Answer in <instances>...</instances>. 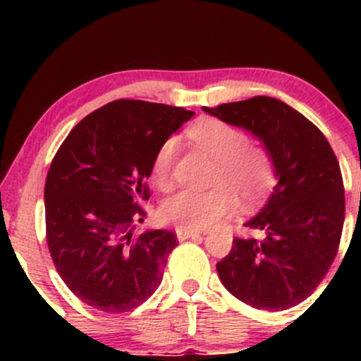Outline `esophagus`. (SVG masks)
Here are the masks:
<instances>
[{
  "mask_svg": "<svg viewBox=\"0 0 361 361\" xmlns=\"http://www.w3.org/2000/svg\"><path fill=\"white\" fill-rule=\"evenodd\" d=\"M202 233H198V231H192V229H181V227H178L176 229V238L178 241H185V239H190V238H198Z\"/></svg>",
  "mask_w": 361,
  "mask_h": 361,
  "instance_id": "34e87169",
  "label": "esophagus"
}]
</instances>
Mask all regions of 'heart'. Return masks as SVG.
Instances as JSON below:
<instances>
[{
  "mask_svg": "<svg viewBox=\"0 0 361 361\" xmlns=\"http://www.w3.org/2000/svg\"><path fill=\"white\" fill-rule=\"evenodd\" d=\"M188 137L217 163L214 190H181L161 205L164 222L181 229H207L226 217L235 205V195L244 204L259 202L273 183V164L264 149L247 144L243 130L217 118L198 120L188 128ZM176 140L166 139L152 161V180L169 183Z\"/></svg>",
  "mask_w": 361,
  "mask_h": 361,
  "instance_id": "obj_1",
  "label": "heart"
}]
</instances>
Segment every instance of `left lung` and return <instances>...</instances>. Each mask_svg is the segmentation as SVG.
Masks as SVG:
<instances>
[{
    "mask_svg": "<svg viewBox=\"0 0 361 361\" xmlns=\"http://www.w3.org/2000/svg\"><path fill=\"white\" fill-rule=\"evenodd\" d=\"M202 110L258 139L276 178L259 212L244 222L263 238H235L217 263L219 279L255 309L293 307L324 279L341 239L345 190L336 156L310 120L276 98Z\"/></svg>",
    "mask_w": 361,
    "mask_h": 361,
    "instance_id": "obj_1",
    "label": "left lung"
}]
</instances>
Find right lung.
I'll use <instances>...</instances> for the list:
<instances>
[{
    "label": "right lung",
    "instance_id": "add662e5",
    "mask_svg": "<svg viewBox=\"0 0 361 361\" xmlns=\"http://www.w3.org/2000/svg\"><path fill=\"white\" fill-rule=\"evenodd\" d=\"M195 111L117 100L85 117L54 156L44 204L52 261L69 290L90 307L127 312L163 280L178 246L171 231L146 229L139 204L157 149Z\"/></svg>",
    "mask_w": 361,
    "mask_h": 361
}]
</instances>
